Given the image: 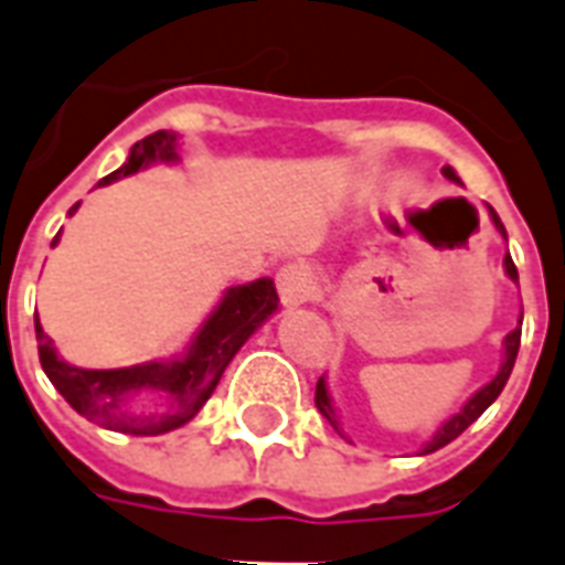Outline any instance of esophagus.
I'll return each mask as SVG.
<instances>
[{"instance_id": "34e87169", "label": "esophagus", "mask_w": 565, "mask_h": 565, "mask_svg": "<svg viewBox=\"0 0 565 565\" xmlns=\"http://www.w3.org/2000/svg\"><path fill=\"white\" fill-rule=\"evenodd\" d=\"M278 290L287 306H302L308 296L315 294V278L306 266H284L278 271Z\"/></svg>"}]
</instances>
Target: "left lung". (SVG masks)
Here are the masks:
<instances>
[{
    "mask_svg": "<svg viewBox=\"0 0 565 565\" xmlns=\"http://www.w3.org/2000/svg\"><path fill=\"white\" fill-rule=\"evenodd\" d=\"M441 174H445L448 181H457V184H460V178H457V172H454L450 166H445V169H441ZM490 221H493V226H497L499 233L505 235V226H502V221H499V214L493 209H490ZM502 263H505V271H509L511 281H518V269H514V259L505 254V259H502ZM502 344H505V356H502V366H499L497 379L490 381V384H484V387L475 393L469 403L462 405L457 415L438 426V433L429 438V441H426L420 454H433V450L445 448L448 441H454V438L460 436L462 429H469V426H472L478 417L484 415L487 408H490V403H493L499 393H502V387H505V381H509V375H511V369H514V360H518V348H521V327H518V330H511L509 335H505V342H502ZM315 405H318L320 415L327 417V420H330V424L339 429V417H335V408H332L330 393H327V381H323V379L318 381V391H315Z\"/></svg>",
    "mask_w": 565,
    "mask_h": 565,
    "instance_id": "8db88e82",
    "label": "left lung"
}]
</instances>
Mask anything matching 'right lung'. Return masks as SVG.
I'll use <instances>...</instances> for the list:
<instances>
[{
	"mask_svg": "<svg viewBox=\"0 0 565 565\" xmlns=\"http://www.w3.org/2000/svg\"><path fill=\"white\" fill-rule=\"evenodd\" d=\"M174 132L160 129L148 139H141L129 150V160L103 178L99 184H111L117 178L136 174L150 162H174ZM72 205L68 214H75ZM278 308V290L271 278L230 287L221 306L211 311L202 323L186 354L172 363H141L129 369H78L60 360L54 342L44 335L42 323L35 318V339H39V360L44 375L81 417L105 429H117L127 436H160L169 429L184 426L199 415V408L209 403L217 387L223 369L238 354V348L254 335L263 320ZM141 390H162L170 403L160 413H139L135 408Z\"/></svg>",
	"mask_w": 565,
	"mask_h": 565,
	"instance_id": "obj_1",
	"label": "right lung"
}]
</instances>
